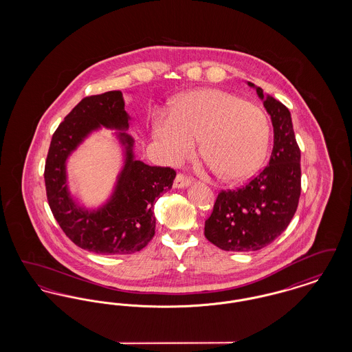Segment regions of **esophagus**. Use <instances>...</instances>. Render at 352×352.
Here are the masks:
<instances>
[{
	"label": "esophagus",
	"instance_id": "esophagus-1",
	"mask_svg": "<svg viewBox=\"0 0 352 352\" xmlns=\"http://www.w3.org/2000/svg\"><path fill=\"white\" fill-rule=\"evenodd\" d=\"M190 184H191V179H190L187 175L179 173V174H177L173 186H174L175 188H184V187H187Z\"/></svg>",
	"mask_w": 352,
	"mask_h": 352
}]
</instances>
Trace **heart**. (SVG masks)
<instances>
[{"label":"heart","mask_w":352,"mask_h":352,"mask_svg":"<svg viewBox=\"0 0 352 352\" xmlns=\"http://www.w3.org/2000/svg\"><path fill=\"white\" fill-rule=\"evenodd\" d=\"M268 116L244 99L220 89L187 92L174 101L170 116L157 115L153 135L168 164H181L199 141L201 158L227 182L252 177L268 149Z\"/></svg>","instance_id":"b5f03b06"}]
</instances>
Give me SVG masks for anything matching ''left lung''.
<instances>
[{
	"label": "left lung",
	"mask_w": 352,
	"mask_h": 352,
	"mask_svg": "<svg viewBox=\"0 0 352 352\" xmlns=\"http://www.w3.org/2000/svg\"><path fill=\"white\" fill-rule=\"evenodd\" d=\"M254 88L272 118L274 144L269 165L260 174L237 190L218 194L204 236L223 251H257L273 243L294 217L301 195V151L290 112L260 87Z\"/></svg>",
	"instance_id": "1"
}]
</instances>
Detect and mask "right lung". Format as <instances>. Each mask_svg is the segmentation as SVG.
<instances>
[{
	"mask_svg": "<svg viewBox=\"0 0 352 352\" xmlns=\"http://www.w3.org/2000/svg\"><path fill=\"white\" fill-rule=\"evenodd\" d=\"M129 120L121 91H109L84 98L52 134L45 165L47 201L63 232L85 251L131 254L146 247L155 230L154 201L171 188L175 178L174 168L149 166L134 160L133 138L120 132L118 138L125 146V165L111 199L89 211L69 197L68 155L91 132L100 126L126 131Z\"/></svg>",
	"mask_w": 352,
	"mask_h": 352,
	"instance_id": "right-lung-1",
	"label": "right lung"
}]
</instances>
